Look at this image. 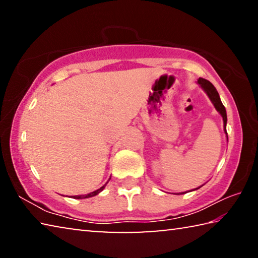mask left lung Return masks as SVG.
I'll return each mask as SVG.
<instances>
[{"label": "left lung", "instance_id": "obj_1", "mask_svg": "<svg viewBox=\"0 0 258 258\" xmlns=\"http://www.w3.org/2000/svg\"><path fill=\"white\" fill-rule=\"evenodd\" d=\"M198 84L203 87V90L207 93L208 98L211 99V101L214 104V107H215L216 110L221 113V116L223 117L224 131H225V133H226L225 127H226V121H228V118H226V110H225V107L223 106V103H222V101H221L220 95H218V92L216 91L215 86H214L209 81L205 80V78H199ZM226 134H228V133H226ZM226 137H228V135H226ZM199 187H197V189H199Z\"/></svg>", "mask_w": 258, "mask_h": 258}]
</instances>
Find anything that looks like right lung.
I'll return each instance as SVG.
<instances>
[{
	"label": "right lung",
	"instance_id": "add662e5",
	"mask_svg": "<svg viewBox=\"0 0 258 258\" xmlns=\"http://www.w3.org/2000/svg\"><path fill=\"white\" fill-rule=\"evenodd\" d=\"M109 180H110V178H109ZM106 184H107V183H106ZM106 184L102 185L101 187H100V189L95 190V191H93V192H90V194H87V195H82V196H73V197L75 198V199H85V198L94 197V196H97L98 194H100V192H101V191L104 189V186H106Z\"/></svg>",
	"mask_w": 258,
	"mask_h": 258
}]
</instances>
